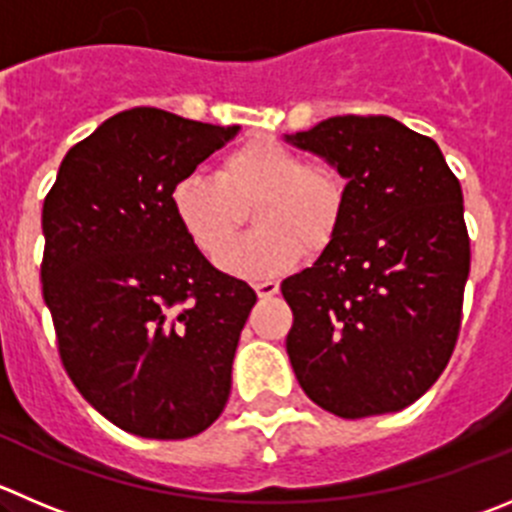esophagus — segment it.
<instances>
[{
	"label": "esophagus",
	"mask_w": 512,
	"mask_h": 512,
	"mask_svg": "<svg viewBox=\"0 0 512 512\" xmlns=\"http://www.w3.org/2000/svg\"><path fill=\"white\" fill-rule=\"evenodd\" d=\"M255 293H257V298L267 300V298H272V295L280 293V285L275 283V280H262V283H255Z\"/></svg>",
	"instance_id": "34e87169"
}]
</instances>
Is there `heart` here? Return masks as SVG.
<instances>
[{"mask_svg":"<svg viewBox=\"0 0 512 512\" xmlns=\"http://www.w3.org/2000/svg\"><path fill=\"white\" fill-rule=\"evenodd\" d=\"M255 204V234L229 247L219 267L234 278L267 280L298 265L305 245L321 250L343 214V184L323 166L272 138L232 148L217 174H186L171 189V212L197 250L217 257L232 240L240 209Z\"/></svg>","mask_w":512,"mask_h":512,"instance_id":"b5f03b06","label":"heart"}]
</instances>
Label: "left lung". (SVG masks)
<instances>
[{
	"label": "left lung",
	"mask_w": 512,
	"mask_h": 512,
	"mask_svg": "<svg viewBox=\"0 0 512 512\" xmlns=\"http://www.w3.org/2000/svg\"><path fill=\"white\" fill-rule=\"evenodd\" d=\"M283 138L346 179L333 240L280 285L295 379L336 417L399 412L439 379L460 333V181L432 138L389 116H336Z\"/></svg>",
	"instance_id": "1"
}]
</instances>
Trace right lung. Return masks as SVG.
<instances>
[{"instance_id": "obj_1", "label": "right lung", "mask_w": 512, "mask_h": 512, "mask_svg": "<svg viewBox=\"0 0 512 512\" xmlns=\"http://www.w3.org/2000/svg\"><path fill=\"white\" fill-rule=\"evenodd\" d=\"M237 126L131 108L75 143L42 207V298L62 366L95 412L146 439L222 414L257 295L197 250L171 189Z\"/></svg>"}]
</instances>
